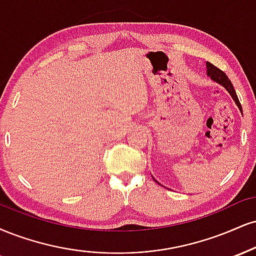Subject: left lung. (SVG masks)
I'll return each mask as SVG.
<instances>
[{
	"label": "left lung",
	"mask_w": 256,
	"mask_h": 256,
	"mask_svg": "<svg viewBox=\"0 0 256 256\" xmlns=\"http://www.w3.org/2000/svg\"><path fill=\"white\" fill-rule=\"evenodd\" d=\"M206 68H208V72H208V78H210L214 82L218 83V84H220L222 87H224V88L226 89L228 93L232 95V100L235 101V104H237V107H238L240 110H241V112H242V106H241V104H240L238 98H237L236 92H235V89H234L232 83V81H230L229 78H228V76L226 75V74L222 72V70L218 69V68L214 66V64L208 63H208H206ZM152 178H154V181H155V182H158V184H161L158 180H156L155 178L152 176Z\"/></svg>",
	"instance_id": "8db88e82"
}]
</instances>
